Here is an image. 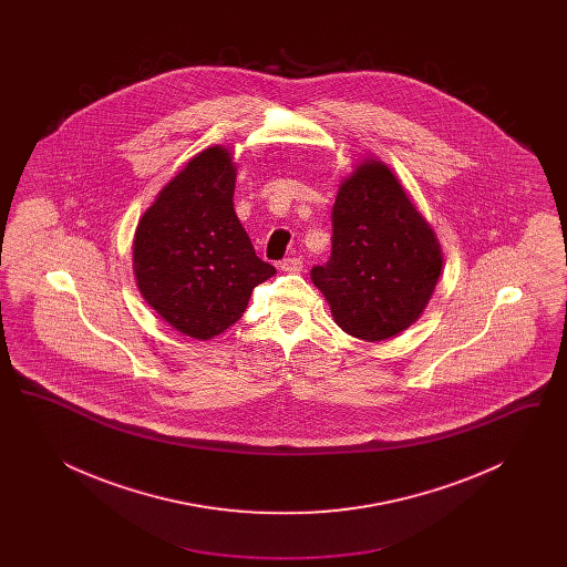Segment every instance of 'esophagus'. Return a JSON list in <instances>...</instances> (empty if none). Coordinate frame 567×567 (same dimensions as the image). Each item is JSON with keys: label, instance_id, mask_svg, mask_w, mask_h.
<instances>
[{"label": "esophagus", "instance_id": "1", "mask_svg": "<svg viewBox=\"0 0 567 567\" xmlns=\"http://www.w3.org/2000/svg\"><path fill=\"white\" fill-rule=\"evenodd\" d=\"M278 268L287 271V274H299V271L303 270V261L297 259V257H289V259H282Z\"/></svg>", "mask_w": 567, "mask_h": 567}]
</instances>
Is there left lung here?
Listing matches in <instances>:
<instances>
[{
	"instance_id": "left-lung-1",
	"label": "left lung",
	"mask_w": 567,
	"mask_h": 567,
	"mask_svg": "<svg viewBox=\"0 0 567 567\" xmlns=\"http://www.w3.org/2000/svg\"><path fill=\"white\" fill-rule=\"evenodd\" d=\"M331 223V259L310 276L338 327L382 342L416 323L444 252L393 169L374 155L357 163L340 183Z\"/></svg>"
}]
</instances>
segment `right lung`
Instances as JSON below:
<instances>
[{
  "instance_id": "add662e5",
  "label": "right lung",
  "mask_w": 567,
  "mask_h": 567,
  "mask_svg": "<svg viewBox=\"0 0 567 567\" xmlns=\"http://www.w3.org/2000/svg\"><path fill=\"white\" fill-rule=\"evenodd\" d=\"M236 162L215 144L197 153L137 220L132 259L146 303L183 336L213 340L236 323L276 270L255 255L234 210Z\"/></svg>"
}]
</instances>
